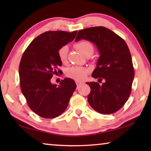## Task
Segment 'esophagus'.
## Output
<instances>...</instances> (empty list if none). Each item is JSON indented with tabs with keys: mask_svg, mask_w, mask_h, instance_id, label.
Returning <instances> with one entry per match:
<instances>
[{
	"mask_svg": "<svg viewBox=\"0 0 151 151\" xmlns=\"http://www.w3.org/2000/svg\"><path fill=\"white\" fill-rule=\"evenodd\" d=\"M76 86H77V87H79L81 85H83V83H82V82H79V81H76Z\"/></svg>",
	"mask_w": 151,
	"mask_h": 151,
	"instance_id": "1",
	"label": "esophagus"
}]
</instances>
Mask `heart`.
<instances>
[{
  "label": "heart",
  "mask_w": 151,
  "mask_h": 151,
  "mask_svg": "<svg viewBox=\"0 0 151 151\" xmlns=\"http://www.w3.org/2000/svg\"><path fill=\"white\" fill-rule=\"evenodd\" d=\"M75 47L80 51L82 54L86 57H89L94 52V46L92 42L86 40H83L76 42ZM68 47L64 45L58 50V56L61 63H66L68 60ZM90 73L89 68L84 66H72L68 68L66 72V75L70 78L76 81H83L85 79L88 74Z\"/></svg>",
  "instance_id": "heart-1"
}]
</instances>
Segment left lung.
<instances>
[{"mask_svg": "<svg viewBox=\"0 0 151 151\" xmlns=\"http://www.w3.org/2000/svg\"><path fill=\"white\" fill-rule=\"evenodd\" d=\"M81 39L96 46L100 57L92 76L105 80L102 85L96 82L86 83L91 87L88 103L99 113H114L123 106L131 92L134 70L129 47L124 39L104 27L79 30L75 41Z\"/></svg>", "mask_w": 151, "mask_h": 151, "instance_id": "left-lung-1", "label": "left lung"}]
</instances>
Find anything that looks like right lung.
<instances>
[{"instance_id": "1", "label": "right lung", "mask_w": 151, "mask_h": 151, "mask_svg": "<svg viewBox=\"0 0 151 151\" xmlns=\"http://www.w3.org/2000/svg\"><path fill=\"white\" fill-rule=\"evenodd\" d=\"M77 31H47L30 42L19 65L20 85L32 111L45 119H53L65 111L76 88L73 79L66 78L60 85L51 83L53 75L61 73L59 48L71 42Z\"/></svg>"}]
</instances>
